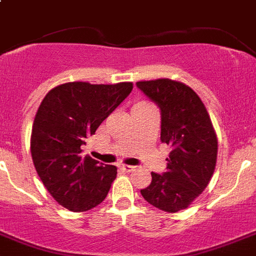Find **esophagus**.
Segmentation results:
<instances>
[{"label":"esophagus","mask_w":256,"mask_h":256,"mask_svg":"<svg viewBox=\"0 0 256 256\" xmlns=\"http://www.w3.org/2000/svg\"><path fill=\"white\" fill-rule=\"evenodd\" d=\"M120 168H121V170H124V171L125 172H131V171H135V166H130V164H124V163H121V164H120Z\"/></svg>","instance_id":"esophagus-1"}]
</instances>
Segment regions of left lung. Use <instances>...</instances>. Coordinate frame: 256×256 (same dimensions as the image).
I'll use <instances>...</instances> for the list:
<instances>
[{
	"label": "left lung",
	"instance_id": "1",
	"mask_svg": "<svg viewBox=\"0 0 256 256\" xmlns=\"http://www.w3.org/2000/svg\"><path fill=\"white\" fill-rule=\"evenodd\" d=\"M136 85L160 106V140L172 148L167 171L152 172L150 185L140 192L156 208L176 213L188 208L208 186L217 163V134L204 103L186 84L156 79Z\"/></svg>",
	"mask_w": 256,
	"mask_h": 256
}]
</instances>
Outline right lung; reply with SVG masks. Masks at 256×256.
I'll return each mask as SVG.
<instances>
[{
    "label": "right lung",
    "instance_id": "obj_1",
    "mask_svg": "<svg viewBox=\"0 0 256 256\" xmlns=\"http://www.w3.org/2000/svg\"><path fill=\"white\" fill-rule=\"evenodd\" d=\"M131 90L132 82H72L43 98L32 128V158L43 185L64 208L86 212L107 196L117 167L84 156L82 145Z\"/></svg>",
    "mask_w": 256,
    "mask_h": 256
}]
</instances>
